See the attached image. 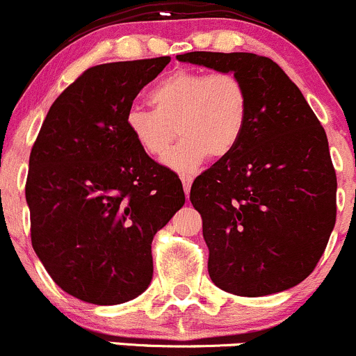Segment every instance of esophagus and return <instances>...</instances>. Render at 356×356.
<instances>
[{"label":"esophagus","mask_w":356,"mask_h":356,"mask_svg":"<svg viewBox=\"0 0 356 356\" xmlns=\"http://www.w3.org/2000/svg\"><path fill=\"white\" fill-rule=\"evenodd\" d=\"M192 181H193V178L190 177V175H181L183 190H185V193H186V195H188V193H190V186H192Z\"/></svg>","instance_id":"1"}]
</instances>
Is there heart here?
I'll list each match as a JSON object with an SVG mask.
<instances>
[{"label": "heart", "mask_w": 356, "mask_h": 356, "mask_svg": "<svg viewBox=\"0 0 356 356\" xmlns=\"http://www.w3.org/2000/svg\"><path fill=\"white\" fill-rule=\"evenodd\" d=\"M149 108H129L126 128L136 145L150 157L166 156L179 173H193L207 157L230 156L249 122V90L234 72L178 70L150 90Z\"/></svg>", "instance_id": "obj_1"}]
</instances>
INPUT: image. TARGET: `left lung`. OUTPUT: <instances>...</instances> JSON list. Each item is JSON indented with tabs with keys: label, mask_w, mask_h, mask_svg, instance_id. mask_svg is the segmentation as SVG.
Instances as JSON below:
<instances>
[{
	"label": "left lung",
	"mask_w": 356,
	"mask_h": 356,
	"mask_svg": "<svg viewBox=\"0 0 356 356\" xmlns=\"http://www.w3.org/2000/svg\"><path fill=\"white\" fill-rule=\"evenodd\" d=\"M177 58L237 74L249 90L241 143L190 188L211 280L248 298L298 286L315 270L336 225L337 179L325 129L272 58L216 51Z\"/></svg>",
	"instance_id": "obj_1"
}]
</instances>
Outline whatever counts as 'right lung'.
<instances>
[{"instance_id": "1", "label": "right lung", "mask_w": 356, "mask_h": 356, "mask_svg": "<svg viewBox=\"0 0 356 356\" xmlns=\"http://www.w3.org/2000/svg\"><path fill=\"white\" fill-rule=\"evenodd\" d=\"M171 57L90 67L58 95L29 157L31 242L60 289L121 305L152 280V238L185 204L181 181L135 143L126 114Z\"/></svg>"}]
</instances>
